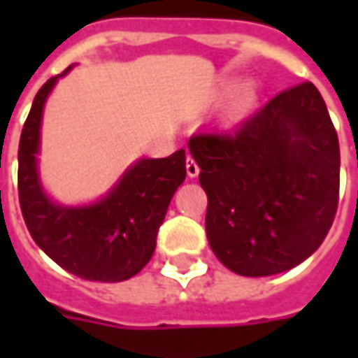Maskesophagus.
<instances>
[{"label":"esophagus","instance_id":"1","mask_svg":"<svg viewBox=\"0 0 358 358\" xmlns=\"http://www.w3.org/2000/svg\"><path fill=\"white\" fill-rule=\"evenodd\" d=\"M185 169H187V175H189L191 179H193V177H197V175H199V171H201L199 165H197V161H195L193 157H187Z\"/></svg>","mask_w":358,"mask_h":358}]
</instances>
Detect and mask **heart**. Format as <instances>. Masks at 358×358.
I'll list each match as a JSON object with an SVG mask.
<instances>
[{"mask_svg":"<svg viewBox=\"0 0 358 358\" xmlns=\"http://www.w3.org/2000/svg\"><path fill=\"white\" fill-rule=\"evenodd\" d=\"M255 99H257V90L251 81H243L239 83V87L235 91V97H233V113L241 117L245 115L251 107H253Z\"/></svg>","mask_w":358,"mask_h":358,"instance_id":"obj_1","label":"heart"}]
</instances>
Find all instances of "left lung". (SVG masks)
Returning a JSON list of instances; mask_svg holds the SVG:
<instances>
[{
	"mask_svg": "<svg viewBox=\"0 0 358 358\" xmlns=\"http://www.w3.org/2000/svg\"><path fill=\"white\" fill-rule=\"evenodd\" d=\"M207 193L215 257L243 277L296 267L327 237L338 205V137L319 90L275 95L233 135L189 139Z\"/></svg>",
	"mask_w": 358,
	"mask_h": 358,
	"instance_id": "obj_1",
	"label": "left lung"
}]
</instances>
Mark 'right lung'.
Segmentation results:
<instances>
[{"mask_svg": "<svg viewBox=\"0 0 358 358\" xmlns=\"http://www.w3.org/2000/svg\"><path fill=\"white\" fill-rule=\"evenodd\" d=\"M69 69L37 91L21 131V213L37 247L71 275L85 281H127L153 257L167 207L185 181V149L165 159H139L105 197L91 205L67 207L49 199L37 169L43 105Z\"/></svg>", "mask_w": 358, "mask_h": 358, "instance_id": "add662e5", "label": "right lung"}]
</instances>
